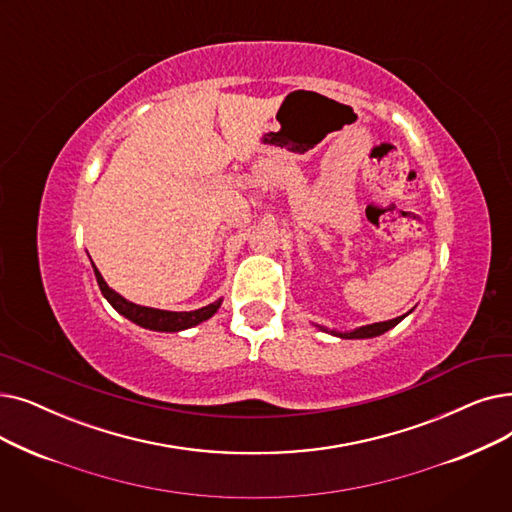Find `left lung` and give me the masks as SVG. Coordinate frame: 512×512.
Wrapping results in <instances>:
<instances>
[{
	"label": "left lung",
	"mask_w": 512,
	"mask_h": 512,
	"mask_svg": "<svg viewBox=\"0 0 512 512\" xmlns=\"http://www.w3.org/2000/svg\"><path fill=\"white\" fill-rule=\"evenodd\" d=\"M402 320H404V316H399V318H393V320H387V322H376V324L362 326V328L353 330V332H335V335H339L341 339H370V337H379V335H383V332H387L389 328H393L395 324H399Z\"/></svg>",
	"instance_id": "8db88e82"
}]
</instances>
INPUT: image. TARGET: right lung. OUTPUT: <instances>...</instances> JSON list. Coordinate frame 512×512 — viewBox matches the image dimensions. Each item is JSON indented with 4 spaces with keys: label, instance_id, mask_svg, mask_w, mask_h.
I'll list each match as a JSON object with an SVG mask.
<instances>
[{
    "label": "right lung",
    "instance_id": "right-lung-1",
    "mask_svg": "<svg viewBox=\"0 0 512 512\" xmlns=\"http://www.w3.org/2000/svg\"><path fill=\"white\" fill-rule=\"evenodd\" d=\"M94 272H96V280H98L100 291L108 299V303L113 305L119 311V314L129 318L131 322H136V324H140L144 328H150V330L177 332V330L196 326V324L209 320L217 311L219 303H221V299H219V301H215L207 307L194 309V311H165V309H154V307H142V305H136V303L123 299L119 293L113 291V288H108V284L104 282V278L96 270V265H94Z\"/></svg>",
    "mask_w": 512,
    "mask_h": 512
}]
</instances>
